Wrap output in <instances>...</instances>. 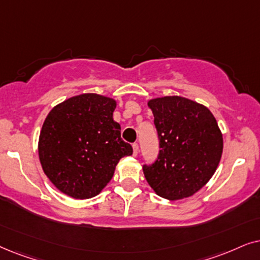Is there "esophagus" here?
<instances>
[{"label": "esophagus", "mask_w": 260, "mask_h": 260, "mask_svg": "<svg viewBox=\"0 0 260 260\" xmlns=\"http://www.w3.org/2000/svg\"><path fill=\"white\" fill-rule=\"evenodd\" d=\"M132 146H133V155H137L138 152H139V145H138L137 143H134Z\"/></svg>", "instance_id": "esophagus-1"}]
</instances>
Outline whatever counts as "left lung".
I'll return each instance as SVG.
<instances>
[{
	"instance_id": "1",
	"label": "left lung",
	"mask_w": 260,
	"mask_h": 260,
	"mask_svg": "<svg viewBox=\"0 0 260 260\" xmlns=\"http://www.w3.org/2000/svg\"><path fill=\"white\" fill-rule=\"evenodd\" d=\"M159 139L154 162L145 164V178L155 193L175 201L207 184L222 154V134L207 107L181 96L148 101Z\"/></svg>"
}]
</instances>
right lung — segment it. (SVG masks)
Wrapping results in <instances>:
<instances>
[{"label":"right lung","mask_w":260,"mask_h":260,"mask_svg":"<svg viewBox=\"0 0 260 260\" xmlns=\"http://www.w3.org/2000/svg\"><path fill=\"white\" fill-rule=\"evenodd\" d=\"M116 102L98 94H82L48 113L39 137V159L53 185L74 199L101 192L117 162L133 148L121 139L113 119Z\"/></svg>","instance_id":"1"}]
</instances>
